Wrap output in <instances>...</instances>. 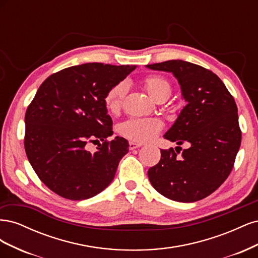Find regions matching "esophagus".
Segmentation results:
<instances>
[{
	"mask_svg": "<svg viewBox=\"0 0 258 258\" xmlns=\"http://www.w3.org/2000/svg\"><path fill=\"white\" fill-rule=\"evenodd\" d=\"M142 146V144L141 143H137V142H129V150H136V148H139V147H141Z\"/></svg>",
	"mask_w": 258,
	"mask_h": 258,
	"instance_id": "34e87169",
	"label": "esophagus"
}]
</instances>
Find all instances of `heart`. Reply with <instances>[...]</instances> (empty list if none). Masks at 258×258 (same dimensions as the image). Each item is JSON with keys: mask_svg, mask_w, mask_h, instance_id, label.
<instances>
[{"mask_svg": "<svg viewBox=\"0 0 258 258\" xmlns=\"http://www.w3.org/2000/svg\"><path fill=\"white\" fill-rule=\"evenodd\" d=\"M145 88L150 96L156 101L167 99L172 91V85L160 75H151L144 81ZM127 92L124 82L117 83L108 89L104 98V103L108 111L117 112L120 108ZM162 129V122L157 118H129L118 127L119 134L131 141L138 143L150 142Z\"/></svg>", "mask_w": 258, "mask_h": 258, "instance_id": "heart-1", "label": "heart"}]
</instances>
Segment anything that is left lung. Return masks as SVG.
I'll list each match as a JSON object with an SVG mask.
<instances>
[{
  "label": "left lung",
  "instance_id": "1",
  "mask_svg": "<svg viewBox=\"0 0 258 258\" xmlns=\"http://www.w3.org/2000/svg\"><path fill=\"white\" fill-rule=\"evenodd\" d=\"M156 71L171 72L181 86L187 104L163 138L179 146L160 150L157 165L147 171L154 188L179 202L208 197L228 177L241 144L235 99L220 77L208 69L183 60L148 64Z\"/></svg>",
  "mask_w": 258,
  "mask_h": 258
}]
</instances>
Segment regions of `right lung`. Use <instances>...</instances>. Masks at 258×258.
<instances>
[{
    "instance_id": "1",
    "label": "right lung",
    "mask_w": 258,
    "mask_h": 258,
    "mask_svg": "<svg viewBox=\"0 0 258 258\" xmlns=\"http://www.w3.org/2000/svg\"><path fill=\"white\" fill-rule=\"evenodd\" d=\"M136 66L93 62L50 75L27 108L25 150L41 181L70 200L96 196L111 184L120 159L129 151L126 139L113 135L104 103L106 92ZM99 143L95 153L85 148Z\"/></svg>"
}]
</instances>
